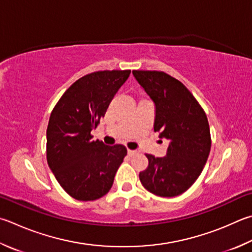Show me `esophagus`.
<instances>
[{"mask_svg": "<svg viewBox=\"0 0 252 252\" xmlns=\"http://www.w3.org/2000/svg\"><path fill=\"white\" fill-rule=\"evenodd\" d=\"M136 153V151H133V150H127V154L130 155V157H132V155H134Z\"/></svg>", "mask_w": 252, "mask_h": 252, "instance_id": "esophagus-1", "label": "esophagus"}]
</instances>
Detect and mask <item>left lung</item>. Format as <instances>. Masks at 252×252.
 <instances>
[{
  "label": "left lung",
  "mask_w": 252,
  "mask_h": 252,
  "mask_svg": "<svg viewBox=\"0 0 252 252\" xmlns=\"http://www.w3.org/2000/svg\"><path fill=\"white\" fill-rule=\"evenodd\" d=\"M155 103L154 131L170 141L166 157L145 154L149 166L139 174L145 189L161 197L186 191L202 173L210 152V130L202 106L180 80L158 70H133Z\"/></svg>",
  "instance_id": "1"
}]
</instances>
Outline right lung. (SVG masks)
<instances>
[{
  "label": "right lung",
  "instance_id": "1",
  "mask_svg": "<svg viewBox=\"0 0 252 252\" xmlns=\"http://www.w3.org/2000/svg\"><path fill=\"white\" fill-rule=\"evenodd\" d=\"M131 70H100L75 81L50 113L47 163L63 190L77 200L106 195L126 155L122 144L93 141L91 130L104 117L114 94Z\"/></svg>",
  "mask_w": 252,
  "mask_h": 252
}]
</instances>
